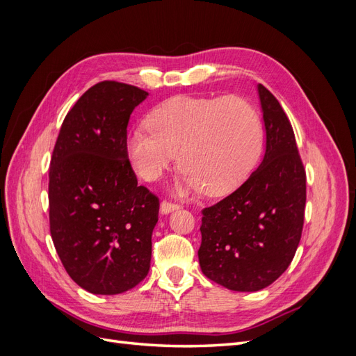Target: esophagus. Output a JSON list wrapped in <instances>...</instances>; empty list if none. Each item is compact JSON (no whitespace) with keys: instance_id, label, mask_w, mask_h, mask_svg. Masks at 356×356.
I'll use <instances>...</instances> for the list:
<instances>
[{"instance_id":"obj_1","label":"esophagus","mask_w":356,"mask_h":356,"mask_svg":"<svg viewBox=\"0 0 356 356\" xmlns=\"http://www.w3.org/2000/svg\"><path fill=\"white\" fill-rule=\"evenodd\" d=\"M179 208V204H177V203H172V202H168V200H163L160 203V212L161 213H169V212H172V211H175V209H178Z\"/></svg>"}]
</instances>
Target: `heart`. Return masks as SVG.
Wrapping results in <instances>:
<instances>
[{"label": "heart", "instance_id": "1", "mask_svg": "<svg viewBox=\"0 0 356 356\" xmlns=\"http://www.w3.org/2000/svg\"><path fill=\"white\" fill-rule=\"evenodd\" d=\"M147 126L129 135V160L143 179L156 181L178 153L179 195H224L251 174L263 152L260 114L239 96H175L148 115Z\"/></svg>", "mask_w": 356, "mask_h": 356}]
</instances>
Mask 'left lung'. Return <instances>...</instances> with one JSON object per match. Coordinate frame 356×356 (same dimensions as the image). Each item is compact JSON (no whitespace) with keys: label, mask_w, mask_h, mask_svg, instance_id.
Instances as JSON below:
<instances>
[{"label":"left lung","mask_w":356,"mask_h":356,"mask_svg":"<svg viewBox=\"0 0 356 356\" xmlns=\"http://www.w3.org/2000/svg\"><path fill=\"white\" fill-rule=\"evenodd\" d=\"M266 129L260 166L230 196L202 211L203 275L232 291L254 293L291 264L305 222L306 172L293 126L275 96L257 86Z\"/></svg>","instance_id":"left-lung-1"}]
</instances>
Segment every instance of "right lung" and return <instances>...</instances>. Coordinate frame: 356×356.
Masks as SVG:
<instances>
[{
	"instance_id": "1",
	"label": "right lung",
	"mask_w": 356,
	"mask_h": 356,
	"mask_svg": "<svg viewBox=\"0 0 356 356\" xmlns=\"http://www.w3.org/2000/svg\"><path fill=\"white\" fill-rule=\"evenodd\" d=\"M148 96L101 81L68 111L50 161L49 218L53 243L72 281L114 296L148 275L159 199L127 159V124Z\"/></svg>"
}]
</instances>
